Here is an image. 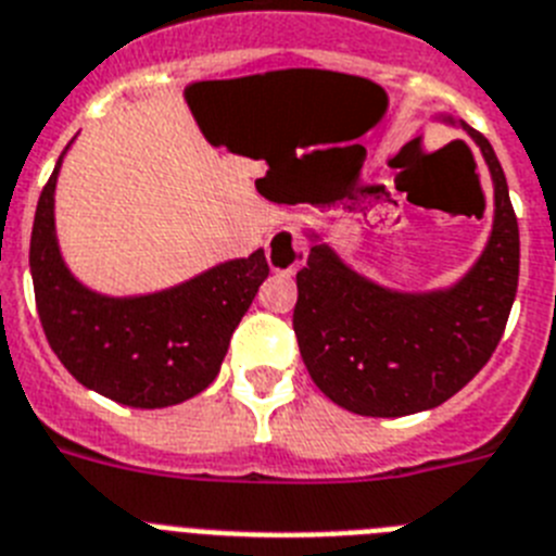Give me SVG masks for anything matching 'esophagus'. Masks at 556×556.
<instances>
[{"label": "esophagus", "mask_w": 556, "mask_h": 556, "mask_svg": "<svg viewBox=\"0 0 556 556\" xmlns=\"http://www.w3.org/2000/svg\"><path fill=\"white\" fill-rule=\"evenodd\" d=\"M306 255H309L306 241L295 230H289V227L275 230L267 239V264L273 273H298L306 264Z\"/></svg>", "instance_id": "1"}]
</instances>
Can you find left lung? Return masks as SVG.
Instances as JSON below:
<instances>
[{
  "label": "left lung",
  "instance_id": "8db88e82",
  "mask_svg": "<svg viewBox=\"0 0 556 556\" xmlns=\"http://www.w3.org/2000/svg\"><path fill=\"white\" fill-rule=\"evenodd\" d=\"M462 126L481 149L495 185L492 236L462 281L439 292H393L317 241L298 273L292 326L301 357L315 386L351 414L391 419L447 402L504 337L520 273L517 216L490 140Z\"/></svg>",
  "mask_w": 556,
  "mask_h": 556
}]
</instances>
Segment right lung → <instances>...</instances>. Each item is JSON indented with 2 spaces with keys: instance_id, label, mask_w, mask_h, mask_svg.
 <instances>
[{
  "instance_id": "right-lung-1",
  "label": "right lung",
  "mask_w": 556,
  "mask_h": 556,
  "mask_svg": "<svg viewBox=\"0 0 556 556\" xmlns=\"http://www.w3.org/2000/svg\"><path fill=\"white\" fill-rule=\"evenodd\" d=\"M70 149V146H66ZM52 168L30 236L36 309L47 343L89 391L129 407H168L211 386L230 337L269 275L264 250L216 264L154 295H98L66 269L55 239Z\"/></svg>"
}]
</instances>
